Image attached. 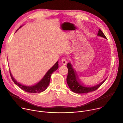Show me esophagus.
Segmentation results:
<instances>
[{"instance_id": "34e87169", "label": "esophagus", "mask_w": 123, "mask_h": 123, "mask_svg": "<svg viewBox=\"0 0 123 123\" xmlns=\"http://www.w3.org/2000/svg\"><path fill=\"white\" fill-rule=\"evenodd\" d=\"M67 62H68V60H67V59L64 58V59H62V64L65 65V64H66L67 63Z\"/></svg>"}]
</instances>
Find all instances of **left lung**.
Returning <instances> with one entry per match:
<instances>
[{
    "label": "left lung",
    "instance_id": "1",
    "mask_svg": "<svg viewBox=\"0 0 123 123\" xmlns=\"http://www.w3.org/2000/svg\"><path fill=\"white\" fill-rule=\"evenodd\" d=\"M98 35L105 38H107L105 35L104 34L103 32L100 30H99ZM67 67L68 68V74L67 78V83L71 90L74 92H76L77 93H85L91 92H93L97 90L101 85L105 82V81L106 79H105L99 84L92 87H84L82 86L81 85H80L79 83L78 82L76 79V77L77 76H76V75L75 74L76 73H75V71L72 68V66L70 63H68Z\"/></svg>",
    "mask_w": 123,
    "mask_h": 123
}]
</instances>
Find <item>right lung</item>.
<instances>
[{
	"label": "right lung",
	"instance_id": "add662e5",
	"mask_svg": "<svg viewBox=\"0 0 123 123\" xmlns=\"http://www.w3.org/2000/svg\"><path fill=\"white\" fill-rule=\"evenodd\" d=\"M58 65H59L58 62H57L55 63V64L53 66V67L46 73L43 78L39 83L36 84L35 85H34L33 86H31V87L24 86L23 85L17 82L14 79V78L12 77L10 71V70L9 71H10V74L11 79L16 85H17L23 91L27 92L37 93V92H41L44 91L47 89V88L48 87L50 81L51 75L54 71H55L58 68V67H59Z\"/></svg>",
	"mask_w": 123,
	"mask_h": 123
}]
</instances>
